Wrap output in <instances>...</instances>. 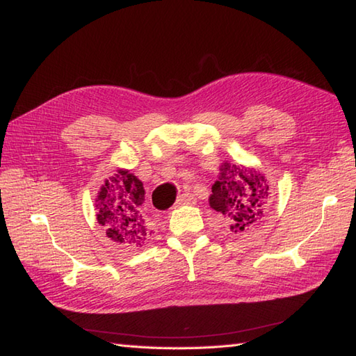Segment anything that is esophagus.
<instances>
[{
	"mask_svg": "<svg viewBox=\"0 0 356 356\" xmlns=\"http://www.w3.org/2000/svg\"><path fill=\"white\" fill-rule=\"evenodd\" d=\"M193 195L190 194V193H185V194H180L179 197H177V200H176V203H174V208H177V207H182V205H188V203H191L193 202Z\"/></svg>",
	"mask_w": 356,
	"mask_h": 356,
	"instance_id": "esophagus-1",
	"label": "esophagus"
}]
</instances>
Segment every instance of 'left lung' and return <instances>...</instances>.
<instances>
[{"label":"left lung","instance_id":"8db88e82","mask_svg":"<svg viewBox=\"0 0 356 356\" xmlns=\"http://www.w3.org/2000/svg\"><path fill=\"white\" fill-rule=\"evenodd\" d=\"M218 170L209 207L225 217L234 234L257 228L272 203L268 179L261 171L238 163L223 162Z\"/></svg>","mask_w":356,"mask_h":356}]
</instances>
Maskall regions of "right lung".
I'll return each instance as SVG.
<instances>
[{
    "label": "right lung",
    "mask_w": 356,
    "mask_h": 356,
    "mask_svg": "<svg viewBox=\"0 0 356 356\" xmlns=\"http://www.w3.org/2000/svg\"><path fill=\"white\" fill-rule=\"evenodd\" d=\"M145 190L130 170L119 168L105 179L96 195V218L113 241L124 246H142L153 231L143 216Z\"/></svg>",
    "instance_id": "obj_1"
}]
</instances>
